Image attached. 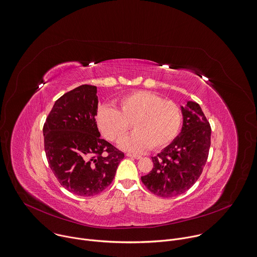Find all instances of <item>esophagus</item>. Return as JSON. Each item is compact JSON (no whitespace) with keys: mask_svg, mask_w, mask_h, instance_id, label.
<instances>
[{"mask_svg":"<svg viewBox=\"0 0 257 257\" xmlns=\"http://www.w3.org/2000/svg\"><path fill=\"white\" fill-rule=\"evenodd\" d=\"M126 157L134 158V159H137V160H139V159L142 158V156H140V155H135V154H131V153H127V154H126Z\"/></svg>","mask_w":257,"mask_h":257,"instance_id":"1","label":"esophagus"}]
</instances>
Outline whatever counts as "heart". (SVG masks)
I'll list each match as a JSON object with an SVG mask.
<instances>
[{
	"mask_svg": "<svg viewBox=\"0 0 257 257\" xmlns=\"http://www.w3.org/2000/svg\"><path fill=\"white\" fill-rule=\"evenodd\" d=\"M132 123L135 132L120 140L122 150L141 153L149 147L160 150L178 135L182 123L180 106L151 91H136L121 97L116 109L102 106L96 113V123L101 134L116 142Z\"/></svg>",
	"mask_w": 257,
	"mask_h": 257,
	"instance_id": "obj_1",
	"label": "heart"
}]
</instances>
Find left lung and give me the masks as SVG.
I'll list each match as a JSON object with an SVG mask.
<instances>
[{"instance_id":"left-lung-1","label":"left lung","mask_w":257,"mask_h":257,"mask_svg":"<svg viewBox=\"0 0 257 257\" xmlns=\"http://www.w3.org/2000/svg\"><path fill=\"white\" fill-rule=\"evenodd\" d=\"M180 135L160 154L152 157L154 167L142 182L157 196L171 198L188 191L199 179L211 145V126L200 105L188 101L181 106Z\"/></svg>"}]
</instances>
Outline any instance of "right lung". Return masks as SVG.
I'll return each instance as SVG.
<instances>
[{"mask_svg":"<svg viewBox=\"0 0 257 257\" xmlns=\"http://www.w3.org/2000/svg\"><path fill=\"white\" fill-rule=\"evenodd\" d=\"M97 88L80 85L58 98L43 126L48 164L70 193L97 195L108 187L124 154L100 139Z\"/></svg>","mask_w":257,"mask_h":257,"instance_id":"add662e5","label":"right lung"}]
</instances>
